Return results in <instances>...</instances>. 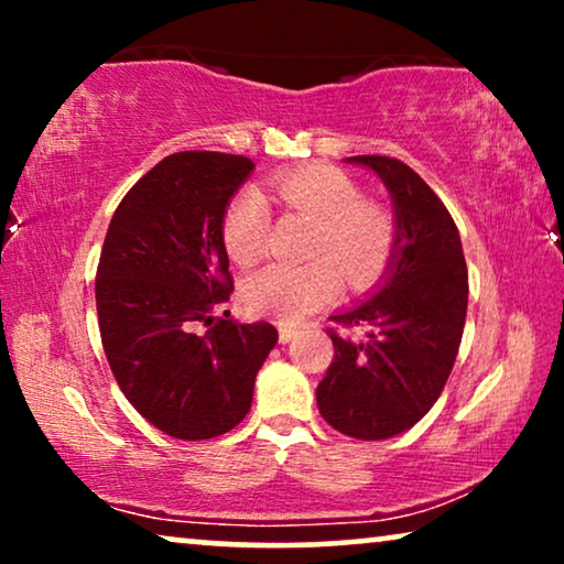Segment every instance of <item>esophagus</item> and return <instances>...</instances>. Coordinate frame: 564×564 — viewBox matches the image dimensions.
<instances>
[{"mask_svg": "<svg viewBox=\"0 0 564 564\" xmlns=\"http://www.w3.org/2000/svg\"><path fill=\"white\" fill-rule=\"evenodd\" d=\"M295 336H297L295 326H280V341L282 344H290Z\"/></svg>", "mask_w": 564, "mask_h": 564, "instance_id": "34e87169", "label": "esophagus"}]
</instances>
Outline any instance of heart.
<instances>
[{"mask_svg": "<svg viewBox=\"0 0 564 564\" xmlns=\"http://www.w3.org/2000/svg\"><path fill=\"white\" fill-rule=\"evenodd\" d=\"M269 192L284 210L313 220L303 267L269 264L249 274L241 303L253 315L295 323L334 300L341 274L349 288H367L384 272L395 251L398 226L388 207L365 199L357 180L334 166H305L276 174ZM269 234V210L257 189H243L223 215V246L236 264L261 257Z\"/></svg>", "mask_w": 564, "mask_h": 564, "instance_id": "1", "label": "heart"}]
</instances>
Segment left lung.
<instances>
[{
	"label": "left lung",
	"mask_w": 564,
	"mask_h": 564,
	"mask_svg": "<svg viewBox=\"0 0 564 564\" xmlns=\"http://www.w3.org/2000/svg\"><path fill=\"white\" fill-rule=\"evenodd\" d=\"M380 176L395 207L398 241L382 282L330 315L334 361L315 398L336 431L380 442L415 426L442 395L467 318L459 230L434 189L390 156H351ZM366 330L359 339L349 329Z\"/></svg>",
	"instance_id": "8db88e82"
}]
</instances>
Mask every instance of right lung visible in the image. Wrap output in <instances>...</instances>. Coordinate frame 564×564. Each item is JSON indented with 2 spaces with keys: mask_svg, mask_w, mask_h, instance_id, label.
Masks as SVG:
<instances>
[{
  "mask_svg": "<svg viewBox=\"0 0 564 564\" xmlns=\"http://www.w3.org/2000/svg\"><path fill=\"white\" fill-rule=\"evenodd\" d=\"M253 161L182 151L122 197L97 267L105 357L130 405L159 431L199 442L238 426L276 344L272 323L215 318L234 280L220 226Z\"/></svg>",
  "mask_w": 564,
  "mask_h": 564,
  "instance_id": "add662e5",
  "label": "right lung"
}]
</instances>
